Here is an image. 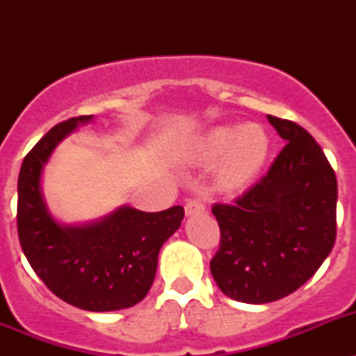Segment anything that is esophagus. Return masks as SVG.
<instances>
[{"instance_id":"1","label":"esophagus","mask_w":356,"mask_h":356,"mask_svg":"<svg viewBox=\"0 0 356 356\" xmlns=\"http://www.w3.org/2000/svg\"><path fill=\"white\" fill-rule=\"evenodd\" d=\"M205 212V205L201 203V201L197 200H188L187 203H185V216H196V213H201Z\"/></svg>"}]
</instances>
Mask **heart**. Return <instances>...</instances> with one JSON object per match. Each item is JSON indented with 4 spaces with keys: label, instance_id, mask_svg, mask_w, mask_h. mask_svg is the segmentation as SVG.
I'll return each instance as SVG.
<instances>
[{
    "label": "heart",
    "instance_id": "b5f03b06",
    "mask_svg": "<svg viewBox=\"0 0 356 356\" xmlns=\"http://www.w3.org/2000/svg\"><path fill=\"white\" fill-rule=\"evenodd\" d=\"M271 153V139L259 124L217 127L201 135L191 155L200 165L216 168V185L225 194L246 191L262 172Z\"/></svg>",
    "mask_w": 356,
    "mask_h": 356
}]
</instances>
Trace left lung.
<instances>
[{
    "label": "left lung",
    "instance_id": "obj_1",
    "mask_svg": "<svg viewBox=\"0 0 356 356\" xmlns=\"http://www.w3.org/2000/svg\"><path fill=\"white\" fill-rule=\"evenodd\" d=\"M285 147L235 205L212 207L221 244L210 271L222 294L271 303L312 278L335 244L337 178L305 128L267 115Z\"/></svg>",
    "mask_w": 356,
    "mask_h": 356
}]
</instances>
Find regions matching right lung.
<instances>
[{"label": "right lung", "mask_w": 356, "mask_h": 356, "mask_svg": "<svg viewBox=\"0 0 356 356\" xmlns=\"http://www.w3.org/2000/svg\"><path fill=\"white\" fill-rule=\"evenodd\" d=\"M92 115L53 127L24 156L17 180V232L28 262L65 303L89 312L130 308L153 285L160 248L184 219V207L143 212L119 207L87 225H62L44 200V165L62 140Z\"/></svg>", "instance_id": "obj_1"}]
</instances>
